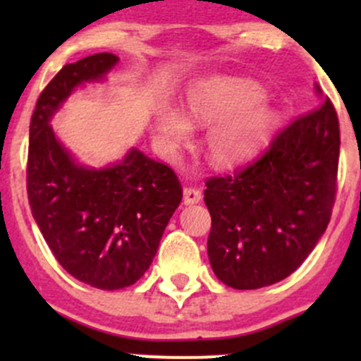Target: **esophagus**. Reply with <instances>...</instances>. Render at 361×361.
Segmentation results:
<instances>
[{"label": "esophagus", "instance_id": "34e87169", "mask_svg": "<svg viewBox=\"0 0 361 361\" xmlns=\"http://www.w3.org/2000/svg\"><path fill=\"white\" fill-rule=\"evenodd\" d=\"M202 199V194L199 188H194V187H187L183 190V202L187 204V206H190V204H197L201 202Z\"/></svg>", "mask_w": 361, "mask_h": 361}]
</instances>
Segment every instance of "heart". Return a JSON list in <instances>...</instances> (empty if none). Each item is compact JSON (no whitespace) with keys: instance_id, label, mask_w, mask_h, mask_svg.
<instances>
[{"instance_id":"heart-1","label":"heart","mask_w":361,"mask_h":361,"mask_svg":"<svg viewBox=\"0 0 361 361\" xmlns=\"http://www.w3.org/2000/svg\"><path fill=\"white\" fill-rule=\"evenodd\" d=\"M276 113L257 83L211 78L188 90L187 116L174 108L157 113L154 133L159 150L174 159L192 137V123L207 127L204 152L211 164L234 167L253 157L274 126Z\"/></svg>"}]
</instances>
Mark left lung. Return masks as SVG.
<instances>
[{
    "mask_svg": "<svg viewBox=\"0 0 361 361\" xmlns=\"http://www.w3.org/2000/svg\"><path fill=\"white\" fill-rule=\"evenodd\" d=\"M314 89L322 104L283 129L260 159L206 181L207 257L231 288L257 290L288 278L325 234L341 133L336 108Z\"/></svg>",
    "mask_w": 361,
    "mask_h": 361,
    "instance_id": "8db88e82",
    "label": "left lung"
}]
</instances>
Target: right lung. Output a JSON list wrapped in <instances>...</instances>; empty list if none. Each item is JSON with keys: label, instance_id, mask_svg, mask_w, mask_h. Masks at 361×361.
<instances>
[{"label": "right lung", "instance_id": "add662e5", "mask_svg": "<svg viewBox=\"0 0 361 361\" xmlns=\"http://www.w3.org/2000/svg\"><path fill=\"white\" fill-rule=\"evenodd\" d=\"M116 63L103 52L66 64L39 94L29 126L32 218L57 262L99 290L126 288L148 271L183 197L174 171L137 148L106 167L83 166L50 126L78 87L104 82Z\"/></svg>", "mask_w": 361, "mask_h": 361}]
</instances>
